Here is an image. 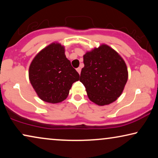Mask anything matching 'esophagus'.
<instances>
[{
	"label": "esophagus",
	"instance_id": "1",
	"mask_svg": "<svg viewBox=\"0 0 158 158\" xmlns=\"http://www.w3.org/2000/svg\"><path fill=\"white\" fill-rule=\"evenodd\" d=\"M77 73H79V74H81V68H77Z\"/></svg>",
	"mask_w": 158,
	"mask_h": 158
}]
</instances>
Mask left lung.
<instances>
[{
    "instance_id": "left-lung-1",
    "label": "left lung",
    "mask_w": 158,
    "mask_h": 158,
    "mask_svg": "<svg viewBox=\"0 0 158 158\" xmlns=\"http://www.w3.org/2000/svg\"><path fill=\"white\" fill-rule=\"evenodd\" d=\"M84 68L80 81L88 98L98 106L115 101L122 94L128 79L124 60L106 44L87 52L83 55Z\"/></svg>"
}]
</instances>
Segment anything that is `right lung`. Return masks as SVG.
Instances as JSON below:
<instances>
[{
	"label": "right lung",
	"mask_w": 158,
	"mask_h": 158,
	"mask_svg": "<svg viewBox=\"0 0 158 158\" xmlns=\"http://www.w3.org/2000/svg\"><path fill=\"white\" fill-rule=\"evenodd\" d=\"M29 77L40 98L57 103L68 97L73 83L79 81L80 75L67 59L64 47L59 43H52L32 60Z\"/></svg>",
	"instance_id": "obj_1"
}]
</instances>
